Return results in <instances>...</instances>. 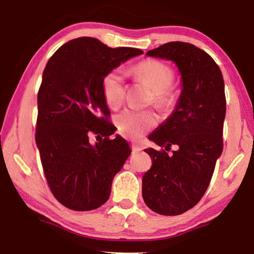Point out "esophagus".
<instances>
[{
    "label": "esophagus",
    "instance_id": "34e87169",
    "mask_svg": "<svg viewBox=\"0 0 254 254\" xmlns=\"http://www.w3.org/2000/svg\"><path fill=\"white\" fill-rule=\"evenodd\" d=\"M142 150V144L139 142H133L132 143V151L133 152H139Z\"/></svg>",
    "mask_w": 254,
    "mask_h": 254
}]
</instances>
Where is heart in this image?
<instances>
[{"mask_svg": "<svg viewBox=\"0 0 254 254\" xmlns=\"http://www.w3.org/2000/svg\"><path fill=\"white\" fill-rule=\"evenodd\" d=\"M133 75L144 80L153 91L154 103L159 107H170L174 104V95L169 87L174 83L175 72L165 63L156 59H147L132 68ZM102 91L106 104L117 109L122 104L126 93V83L118 69L111 70L103 77ZM158 122L157 115L150 111H140L128 107L120 113L115 123L123 134L130 137L142 136Z\"/></svg>", "mask_w": 254, "mask_h": 254, "instance_id": "b5f03b06", "label": "heart"}]
</instances>
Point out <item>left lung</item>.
<instances>
[{"mask_svg":"<svg viewBox=\"0 0 254 254\" xmlns=\"http://www.w3.org/2000/svg\"><path fill=\"white\" fill-rule=\"evenodd\" d=\"M149 57L173 62L182 76V92L170 117L149 140L169 151L145 149L152 167L143 175L142 197L150 209L179 215L204 196L223 151L226 100L223 75L210 56L187 42L173 41L149 50Z\"/></svg>","mask_w":254,"mask_h":254,"instance_id":"8db88e82","label":"left lung"}]
</instances>
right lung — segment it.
Returning <instances> with one entry per match:
<instances>
[{
  "instance_id": "add662e5",
  "label": "right lung",
  "mask_w": 254,
  "mask_h": 254,
  "mask_svg": "<svg viewBox=\"0 0 254 254\" xmlns=\"http://www.w3.org/2000/svg\"><path fill=\"white\" fill-rule=\"evenodd\" d=\"M135 48H110L81 37L60 47L47 63L38 92L36 143L54 196L72 210H92L109 199L114 176L131 154L130 144L109 122L102 91L107 72ZM92 134L105 136L93 145Z\"/></svg>"
}]
</instances>
